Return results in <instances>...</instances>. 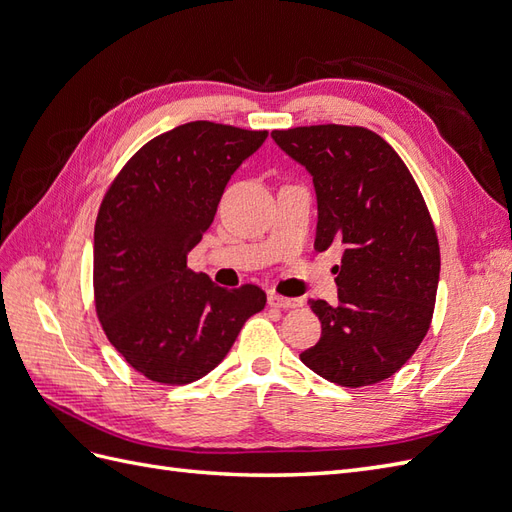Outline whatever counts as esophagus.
Segmentation results:
<instances>
[{"label": "esophagus", "instance_id": "34e87169", "mask_svg": "<svg viewBox=\"0 0 512 512\" xmlns=\"http://www.w3.org/2000/svg\"><path fill=\"white\" fill-rule=\"evenodd\" d=\"M269 305L282 307V309H294L303 305V299H288V297H280V294H269Z\"/></svg>", "mask_w": 512, "mask_h": 512}]
</instances>
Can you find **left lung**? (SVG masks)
Returning a JSON list of instances; mask_svg holds the SVG:
<instances>
[{
	"instance_id": "8db88e82",
	"label": "left lung",
	"mask_w": 512,
	"mask_h": 512,
	"mask_svg": "<svg viewBox=\"0 0 512 512\" xmlns=\"http://www.w3.org/2000/svg\"><path fill=\"white\" fill-rule=\"evenodd\" d=\"M271 136L312 175L316 250L344 245L339 303L309 301L322 335L301 361L352 389L391 378L427 335L440 280L438 237L421 190L395 149L367 128L327 123Z\"/></svg>"
}]
</instances>
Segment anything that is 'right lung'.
<instances>
[{"label":"right lung","instance_id":"right-lung-1","mask_svg":"<svg viewBox=\"0 0 512 512\" xmlns=\"http://www.w3.org/2000/svg\"><path fill=\"white\" fill-rule=\"evenodd\" d=\"M269 136L190 121L138 149L108 188L94 232L96 309L138 374L190 384L218 367L267 294L226 290L188 267L232 173Z\"/></svg>","mask_w":512,"mask_h":512}]
</instances>
